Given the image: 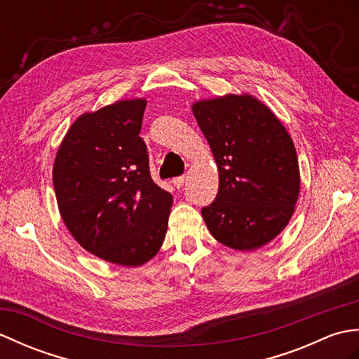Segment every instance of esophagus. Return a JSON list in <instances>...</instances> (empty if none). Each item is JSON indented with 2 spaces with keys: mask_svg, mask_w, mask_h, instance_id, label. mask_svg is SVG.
Wrapping results in <instances>:
<instances>
[{
  "mask_svg": "<svg viewBox=\"0 0 359 359\" xmlns=\"http://www.w3.org/2000/svg\"><path fill=\"white\" fill-rule=\"evenodd\" d=\"M172 184L175 188H182L185 184V175H180V177H174L172 179Z\"/></svg>",
  "mask_w": 359,
  "mask_h": 359,
  "instance_id": "obj_1",
  "label": "esophagus"
}]
</instances>
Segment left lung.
Here are the masks:
<instances>
[{"label": "left lung", "instance_id": "1", "mask_svg": "<svg viewBox=\"0 0 359 359\" xmlns=\"http://www.w3.org/2000/svg\"><path fill=\"white\" fill-rule=\"evenodd\" d=\"M193 114L219 170L216 199L202 208L210 233L234 250L265 245L287 226L299 196L292 137L248 94L199 100Z\"/></svg>", "mask_w": 359, "mask_h": 359}]
</instances>
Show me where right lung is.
<instances>
[{"mask_svg": "<svg viewBox=\"0 0 359 359\" xmlns=\"http://www.w3.org/2000/svg\"><path fill=\"white\" fill-rule=\"evenodd\" d=\"M147 100H120L74 121L52 179L60 215L89 253L139 266L165 241L172 196L154 184L139 135Z\"/></svg>", "mask_w": 359, "mask_h": 359, "instance_id": "add662e5", "label": "right lung"}]
</instances>
